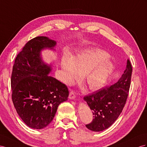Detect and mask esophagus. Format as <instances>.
I'll use <instances>...</instances> for the list:
<instances>
[{
  "label": "esophagus",
  "instance_id": "1",
  "mask_svg": "<svg viewBox=\"0 0 147 147\" xmlns=\"http://www.w3.org/2000/svg\"><path fill=\"white\" fill-rule=\"evenodd\" d=\"M75 97H76V94H75V92L74 91H71L69 92V98L70 99H74L75 98Z\"/></svg>",
  "mask_w": 147,
  "mask_h": 147
}]
</instances>
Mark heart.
<instances>
[{"label": "heart", "instance_id": "heart-1", "mask_svg": "<svg viewBox=\"0 0 147 147\" xmlns=\"http://www.w3.org/2000/svg\"><path fill=\"white\" fill-rule=\"evenodd\" d=\"M109 58L106 51L97 48L82 51L72 58L65 55L61 63L64 81L71 84L82 74L81 81L87 88L92 91L102 88L114 68Z\"/></svg>", "mask_w": 147, "mask_h": 147}]
</instances>
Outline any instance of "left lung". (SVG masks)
<instances>
[{"mask_svg": "<svg viewBox=\"0 0 147 147\" xmlns=\"http://www.w3.org/2000/svg\"><path fill=\"white\" fill-rule=\"evenodd\" d=\"M131 73L132 67L128 59L126 69L117 82L84 96V99L94 115L92 121L86 125L89 130L102 131L111 126L117 119L129 95Z\"/></svg>", "mask_w": 147, "mask_h": 147, "instance_id": "left-lung-1", "label": "left lung"}]
</instances>
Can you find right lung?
<instances>
[{
	"label": "right lung",
	"instance_id": "right-lung-1",
	"mask_svg": "<svg viewBox=\"0 0 147 147\" xmlns=\"http://www.w3.org/2000/svg\"><path fill=\"white\" fill-rule=\"evenodd\" d=\"M56 43L37 36L25 44L15 59L11 76L12 99L17 114L28 127L41 129L53 119L59 105L67 100V86L49 76L51 67L41 60L40 51Z\"/></svg>",
	"mask_w": 147,
	"mask_h": 147
}]
</instances>
